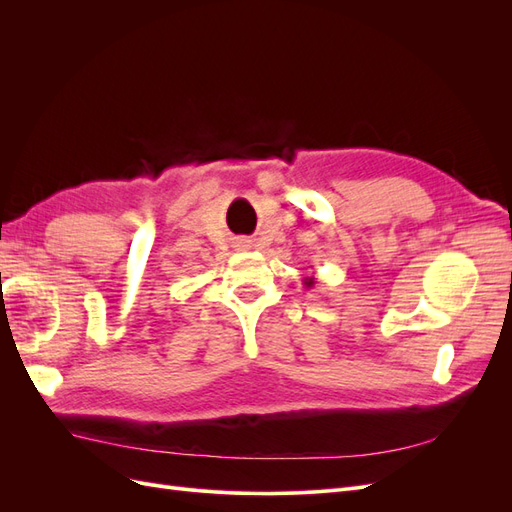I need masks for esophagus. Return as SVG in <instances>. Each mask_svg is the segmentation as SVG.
I'll list each match as a JSON object with an SVG mask.
<instances>
[{
	"label": "esophagus",
	"mask_w": 512,
	"mask_h": 512,
	"mask_svg": "<svg viewBox=\"0 0 512 512\" xmlns=\"http://www.w3.org/2000/svg\"><path fill=\"white\" fill-rule=\"evenodd\" d=\"M241 243H243V241H241Z\"/></svg>",
	"instance_id": "34e87169"
}]
</instances>
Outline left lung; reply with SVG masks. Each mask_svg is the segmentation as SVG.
<instances>
[{
	"mask_svg": "<svg viewBox=\"0 0 512 512\" xmlns=\"http://www.w3.org/2000/svg\"><path fill=\"white\" fill-rule=\"evenodd\" d=\"M303 284H305V288H312L316 284V280H314V277H305Z\"/></svg>",
	"mask_w": 512,
	"mask_h": 512,
	"instance_id": "left-lung-1",
	"label": "left lung"
}]
</instances>
